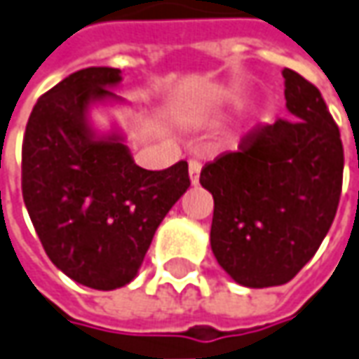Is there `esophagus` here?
<instances>
[{
	"label": "esophagus",
	"mask_w": 359,
	"mask_h": 359,
	"mask_svg": "<svg viewBox=\"0 0 359 359\" xmlns=\"http://www.w3.org/2000/svg\"><path fill=\"white\" fill-rule=\"evenodd\" d=\"M199 172H201V163L197 162V160H191L189 162V184H199Z\"/></svg>",
	"instance_id": "esophagus-1"
}]
</instances>
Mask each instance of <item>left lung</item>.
Here are the masks:
<instances>
[{"label": "left lung", "mask_w": 359, "mask_h": 359, "mask_svg": "<svg viewBox=\"0 0 359 359\" xmlns=\"http://www.w3.org/2000/svg\"><path fill=\"white\" fill-rule=\"evenodd\" d=\"M292 120L252 128L201 170L213 196L211 251L243 286L266 288L294 278L318 251L342 194L340 130L320 90L285 69Z\"/></svg>", "instance_id": "8db88e82"}]
</instances>
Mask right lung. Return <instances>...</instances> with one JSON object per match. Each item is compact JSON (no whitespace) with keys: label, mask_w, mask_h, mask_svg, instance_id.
Instances as JSON below:
<instances>
[{"label":"right lung","mask_w":359,"mask_h":359,"mask_svg":"<svg viewBox=\"0 0 359 359\" xmlns=\"http://www.w3.org/2000/svg\"><path fill=\"white\" fill-rule=\"evenodd\" d=\"M120 69L73 73L37 100L23 138V201L53 264L79 285L132 283L154 233L189 187L187 162L162 172L134 162L116 124L98 132L90 112L122 104Z\"/></svg>","instance_id":"1"}]
</instances>
